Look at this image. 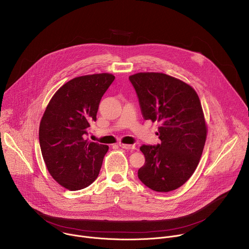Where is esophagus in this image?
Here are the masks:
<instances>
[{
	"instance_id": "obj_1",
	"label": "esophagus",
	"mask_w": 249,
	"mask_h": 249,
	"mask_svg": "<svg viewBox=\"0 0 249 249\" xmlns=\"http://www.w3.org/2000/svg\"><path fill=\"white\" fill-rule=\"evenodd\" d=\"M119 146L122 148V149H126V150H135V146L134 145H128V144H119Z\"/></svg>"
}]
</instances>
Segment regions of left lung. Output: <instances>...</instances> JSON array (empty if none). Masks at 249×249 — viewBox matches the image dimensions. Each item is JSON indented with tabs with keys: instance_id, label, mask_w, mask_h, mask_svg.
Listing matches in <instances>:
<instances>
[{
	"instance_id": "8db88e82",
	"label": "left lung",
	"mask_w": 249,
	"mask_h": 249,
	"mask_svg": "<svg viewBox=\"0 0 249 249\" xmlns=\"http://www.w3.org/2000/svg\"><path fill=\"white\" fill-rule=\"evenodd\" d=\"M145 120L160 124L157 146L143 145L145 164L139 179L157 192L183 185L195 171L206 142L207 127L196 91L184 82L162 73L129 77Z\"/></svg>"
}]
</instances>
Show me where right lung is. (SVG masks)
<instances>
[{
  "label": "right lung",
  "instance_id": "add662e5",
  "mask_svg": "<svg viewBox=\"0 0 249 249\" xmlns=\"http://www.w3.org/2000/svg\"><path fill=\"white\" fill-rule=\"evenodd\" d=\"M111 74L78 77L63 85L49 101L39 126L43 160L53 178L76 191L90 185L99 174L108 146L86 140L96 120L98 105L114 81Z\"/></svg>",
  "mask_w": 249,
  "mask_h": 249
}]
</instances>
